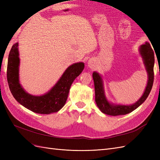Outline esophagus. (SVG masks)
Segmentation results:
<instances>
[{"label":"esophagus","mask_w":160,"mask_h":160,"mask_svg":"<svg viewBox=\"0 0 160 160\" xmlns=\"http://www.w3.org/2000/svg\"><path fill=\"white\" fill-rule=\"evenodd\" d=\"M93 65V60H89L88 61V66L89 67H92Z\"/></svg>","instance_id":"esophagus-1"}]
</instances>
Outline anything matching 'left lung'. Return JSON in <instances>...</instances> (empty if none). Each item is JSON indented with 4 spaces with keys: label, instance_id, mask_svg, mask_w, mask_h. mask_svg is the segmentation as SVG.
Returning a JSON list of instances; mask_svg holds the SVG:
<instances>
[{
    "label": "left lung",
    "instance_id": "obj_1",
    "mask_svg": "<svg viewBox=\"0 0 160 160\" xmlns=\"http://www.w3.org/2000/svg\"><path fill=\"white\" fill-rule=\"evenodd\" d=\"M139 52L143 59L144 66L146 67L148 79L147 85L142 96L133 104L122 105L109 102L105 94L102 77L98 72L94 71L93 72V78L95 85V102L102 113L112 116L128 114L137 109L148 98L150 91L152 90L153 83V66L155 62L154 52L150 43L148 42H146L145 44L139 47Z\"/></svg>",
    "mask_w": 160,
    "mask_h": 160
}]
</instances>
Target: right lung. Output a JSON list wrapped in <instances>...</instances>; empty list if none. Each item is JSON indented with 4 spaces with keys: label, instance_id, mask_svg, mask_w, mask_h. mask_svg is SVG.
Segmentation results:
<instances>
[{
    "label": "right lung",
    "instance_id": "right-lung-1",
    "mask_svg": "<svg viewBox=\"0 0 160 160\" xmlns=\"http://www.w3.org/2000/svg\"><path fill=\"white\" fill-rule=\"evenodd\" d=\"M18 43L11 48L8 55L7 81L11 92L18 102L27 109L40 114H50L59 111L65 105L72 82L84 69V62L74 63L67 68L55 85L42 95L29 94L19 81Z\"/></svg>",
    "mask_w": 160,
    "mask_h": 160
}]
</instances>
